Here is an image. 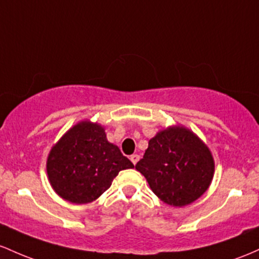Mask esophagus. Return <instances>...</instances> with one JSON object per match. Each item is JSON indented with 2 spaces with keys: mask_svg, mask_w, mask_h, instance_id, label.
Masks as SVG:
<instances>
[{
  "mask_svg": "<svg viewBox=\"0 0 259 259\" xmlns=\"http://www.w3.org/2000/svg\"><path fill=\"white\" fill-rule=\"evenodd\" d=\"M138 160H139V155L138 154H133V155H131V161L133 162V164H137L138 162Z\"/></svg>",
  "mask_w": 259,
  "mask_h": 259,
  "instance_id": "esophagus-1",
  "label": "esophagus"
}]
</instances>
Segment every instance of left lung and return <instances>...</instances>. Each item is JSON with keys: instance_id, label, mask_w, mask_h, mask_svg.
I'll return each instance as SVG.
<instances>
[{"instance_id": "8db88e82", "label": "left lung", "mask_w": 259, "mask_h": 259, "mask_svg": "<svg viewBox=\"0 0 259 259\" xmlns=\"http://www.w3.org/2000/svg\"><path fill=\"white\" fill-rule=\"evenodd\" d=\"M136 168L162 202L184 207L208 190L214 175V159L192 131L172 126L150 139Z\"/></svg>"}]
</instances>
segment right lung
Wrapping results in <instances>:
<instances>
[{
    "instance_id": "add662e5",
    "label": "right lung",
    "mask_w": 259,
    "mask_h": 259,
    "mask_svg": "<svg viewBox=\"0 0 259 259\" xmlns=\"http://www.w3.org/2000/svg\"><path fill=\"white\" fill-rule=\"evenodd\" d=\"M135 165L106 139L104 127L82 121L51 148L46 162L54 191L75 204L91 203L110 187L121 170Z\"/></svg>"
}]
</instances>
